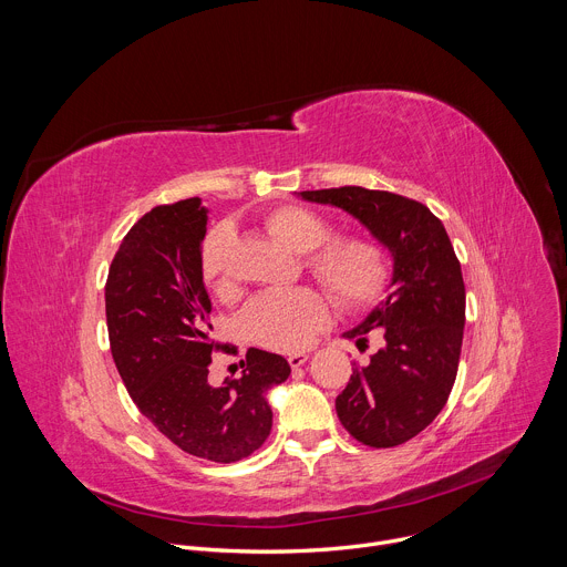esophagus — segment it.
<instances>
[{
	"label": "esophagus",
	"mask_w": 567,
	"mask_h": 567,
	"mask_svg": "<svg viewBox=\"0 0 567 567\" xmlns=\"http://www.w3.org/2000/svg\"><path fill=\"white\" fill-rule=\"evenodd\" d=\"M307 359H309V354H307V352H293V354H289V357H287V361H289V365H291V368H300Z\"/></svg>",
	"instance_id": "esophagus-1"
}]
</instances>
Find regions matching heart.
Returning <instances> with one entry per match:
<instances>
[{"label":"heart","instance_id":"1","mask_svg":"<svg viewBox=\"0 0 567 567\" xmlns=\"http://www.w3.org/2000/svg\"><path fill=\"white\" fill-rule=\"evenodd\" d=\"M267 233L289 251L305 256L307 271L343 309H361L379 298L388 280L385 254L361 237L332 239L330 224L302 206H280L265 217ZM233 233L217 226L202 247V276L221 298L235 293L230 267ZM330 309L316 289L262 293L247 307L241 326L249 339L271 350H300L328 326Z\"/></svg>","mask_w":567,"mask_h":567}]
</instances>
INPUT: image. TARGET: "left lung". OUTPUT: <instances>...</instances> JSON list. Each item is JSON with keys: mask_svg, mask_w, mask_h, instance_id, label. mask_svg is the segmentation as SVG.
<instances>
[{"mask_svg": "<svg viewBox=\"0 0 567 567\" xmlns=\"http://www.w3.org/2000/svg\"><path fill=\"white\" fill-rule=\"evenodd\" d=\"M300 197L350 213L392 256V291L346 332L359 350L377 332L381 348L352 368L337 415L361 444L399 446L440 415L455 383L466 296L453 245L444 224L409 197L361 186L302 190Z\"/></svg>", "mask_w": 567, "mask_h": 567, "instance_id": "1", "label": "left lung"}]
</instances>
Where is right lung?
<instances>
[{
	"instance_id": "right-lung-1",
	"label": "right lung",
	"mask_w": 567,
	"mask_h": 567,
	"mask_svg": "<svg viewBox=\"0 0 567 567\" xmlns=\"http://www.w3.org/2000/svg\"><path fill=\"white\" fill-rule=\"evenodd\" d=\"M208 210L199 197L145 213L123 237L105 285L110 348L136 409L182 451L230 464L271 433L267 392L287 381L280 354L247 352V370L208 383L210 298L202 276Z\"/></svg>"
}]
</instances>
